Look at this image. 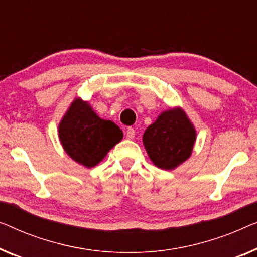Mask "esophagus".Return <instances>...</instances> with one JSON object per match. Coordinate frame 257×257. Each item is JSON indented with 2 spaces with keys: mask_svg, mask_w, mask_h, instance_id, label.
I'll use <instances>...</instances> for the list:
<instances>
[{
  "mask_svg": "<svg viewBox=\"0 0 257 257\" xmlns=\"http://www.w3.org/2000/svg\"><path fill=\"white\" fill-rule=\"evenodd\" d=\"M125 137H127L128 140H133L134 137H135V130L133 128H128L127 132H125Z\"/></svg>",
  "mask_w": 257,
  "mask_h": 257,
  "instance_id": "esophagus-1",
  "label": "esophagus"
}]
</instances>
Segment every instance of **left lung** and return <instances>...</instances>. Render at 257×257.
Instances as JSON below:
<instances>
[{
    "instance_id": "1",
    "label": "left lung",
    "mask_w": 257,
    "mask_h": 257,
    "mask_svg": "<svg viewBox=\"0 0 257 257\" xmlns=\"http://www.w3.org/2000/svg\"><path fill=\"white\" fill-rule=\"evenodd\" d=\"M195 140L196 130L179 107L163 112L143 135L144 148L151 162L163 170H173L186 162Z\"/></svg>"
}]
</instances>
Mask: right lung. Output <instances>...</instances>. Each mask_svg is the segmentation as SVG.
<instances>
[{
    "label": "right lung",
    "instance_id": "add662e5",
    "mask_svg": "<svg viewBox=\"0 0 257 257\" xmlns=\"http://www.w3.org/2000/svg\"><path fill=\"white\" fill-rule=\"evenodd\" d=\"M59 137L70 158L90 168L105 158L123 133L113 121L99 117L89 102L77 98L60 122Z\"/></svg>",
    "mask_w": 257,
    "mask_h": 257
}]
</instances>
